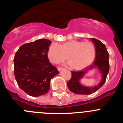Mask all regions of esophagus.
Here are the masks:
<instances>
[{"instance_id": "34e87169", "label": "esophagus", "mask_w": 123, "mask_h": 123, "mask_svg": "<svg viewBox=\"0 0 123 123\" xmlns=\"http://www.w3.org/2000/svg\"><path fill=\"white\" fill-rule=\"evenodd\" d=\"M63 69H64V68H57V69H58L59 71H62V70H63Z\"/></svg>"}]
</instances>
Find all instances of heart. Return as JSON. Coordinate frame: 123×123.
<instances>
[{"label":"heart","instance_id":"heart-1","mask_svg":"<svg viewBox=\"0 0 123 123\" xmlns=\"http://www.w3.org/2000/svg\"><path fill=\"white\" fill-rule=\"evenodd\" d=\"M47 55L54 63L63 62L67 58L73 68L81 69L91 65L95 56V46L92 42L71 40L58 45L52 43L49 47Z\"/></svg>","mask_w":123,"mask_h":123}]
</instances>
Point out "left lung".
I'll return each mask as SVG.
<instances>
[{"instance_id":"obj_1","label":"left lung","mask_w":123,"mask_h":123,"mask_svg":"<svg viewBox=\"0 0 123 123\" xmlns=\"http://www.w3.org/2000/svg\"><path fill=\"white\" fill-rule=\"evenodd\" d=\"M91 41L95 45V57L94 62L84 68V70L71 71L72 76L71 79L67 82L68 89L74 94L89 95L95 92L104 85L109 72V54L106 47L101 41L95 38H91ZM94 68H97L102 74V79L100 83L98 85L93 87L85 86L81 85L80 80L86 72Z\"/></svg>"}]
</instances>
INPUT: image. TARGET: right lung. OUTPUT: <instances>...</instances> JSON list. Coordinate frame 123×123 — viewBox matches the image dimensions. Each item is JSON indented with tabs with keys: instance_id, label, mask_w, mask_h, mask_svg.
<instances>
[{
	"instance_id": "obj_1",
	"label": "right lung",
	"mask_w": 123,
	"mask_h": 123,
	"mask_svg": "<svg viewBox=\"0 0 123 123\" xmlns=\"http://www.w3.org/2000/svg\"><path fill=\"white\" fill-rule=\"evenodd\" d=\"M51 43L48 39H38L22 45L15 54V79L19 88L31 96L46 94L50 80L59 73L47 56Z\"/></svg>"
}]
</instances>
